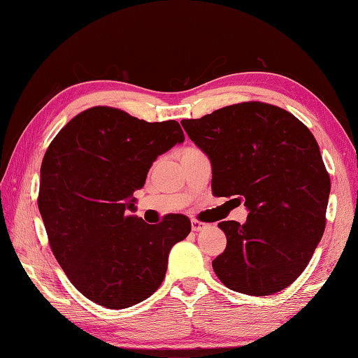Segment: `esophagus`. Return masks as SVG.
Masks as SVG:
<instances>
[{"label": "esophagus", "mask_w": 358, "mask_h": 358, "mask_svg": "<svg viewBox=\"0 0 358 358\" xmlns=\"http://www.w3.org/2000/svg\"><path fill=\"white\" fill-rule=\"evenodd\" d=\"M192 228H193V231H202L203 228H206V224H203V222H201V220L193 219L192 220Z\"/></svg>", "instance_id": "34e87169"}]
</instances>
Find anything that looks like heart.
<instances>
[{"instance_id": "b5f03b06", "label": "heart", "mask_w": 358, "mask_h": 358, "mask_svg": "<svg viewBox=\"0 0 358 358\" xmlns=\"http://www.w3.org/2000/svg\"><path fill=\"white\" fill-rule=\"evenodd\" d=\"M187 150H188V148H187Z\"/></svg>"}]
</instances>
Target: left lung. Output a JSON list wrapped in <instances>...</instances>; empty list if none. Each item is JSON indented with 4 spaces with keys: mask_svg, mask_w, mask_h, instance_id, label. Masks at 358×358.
I'll return each mask as SVG.
<instances>
[{
    "mask_svg": "<svg viewBox=\"0 0 358 358\" xmlns=\"http://www.w3.org/2000/svg\"><path fill=\"white\" fill-rule=\"evenodd\" d=\"M184 130L210 157L213 194L245 202L243 225L220 222L225 251L213 260L219 280L248 296H269L297 279L311 260L331 192L313 133L287 110L250 101L201 119Z\"/></svg>",
    "mask_w": 358,
    "mask_h": 358,
    "instance_id": "8db88e82",
    "label": "left lung"
}]
</instances>
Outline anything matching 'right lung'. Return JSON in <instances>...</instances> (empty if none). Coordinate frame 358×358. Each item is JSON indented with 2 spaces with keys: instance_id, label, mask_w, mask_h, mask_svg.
Returning a JSON list of instances; mask_svg holds the SVG:
<instances>
[{
  "instance_id": "right-lung-1",
  "label": "right lung",
  "mask_w": 358,
  "mask_h": 358,
  "mask_svg": "<svg viewBox=\"0 0 358 358\" xmlns=\"http://www.w3.org/2000/svg\"><path fill=\"white\" fill-rule=\"evenodd\" d=\"M184 139L176 121L99 106L76 115L47 148L38 208L53 256L94 303L124 309L152 296L171 246L192 231L184 214L148 225L129 213L156 157Z\"/></svg>"
}]
</instances>
